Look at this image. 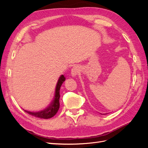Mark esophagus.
I'll use <instances>...</instances> for the list:
<instances>
[{
  "label": "esophagus",
  "mask_w": 148,
  "mask_h": 148,
  "mask_svg": "<svg viewBox=\"0 0 148 148\" xmlns=\"http://www.w3.org/2000/svg\"><path fill=\"white\" fill-rule=\"evenodd\" d=\"M78 73H79V69L78 68H77V67L75 66L71 69V76H73V77H75V76L77 75Z\"/></svg>",
  "instance_id": "34e87169"
}]
</instances>
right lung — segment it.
<instances>
[{
    "label": "right lung",
    "instance_id": "right-lung-1",
    "mask_svg": "<svg viewBox=\"0 0 148 148\" xmlns=\"http://www.w3.org/2000/svg\"><path fill=\"white\" fill-rule=\"evenodd\" d=\"M65 81V78L64 76L62 75H61L59 80H58L56 88V91H55V96L54 97L51 103V104L49 105L46 109L44 110L38 112H30L24 110L25 112L28 114L33 116L36 118L39 119H47L52 118L54 116L57 112L59 110V107H60V102H59V99H60V89L62 86V83Z\"/></svg>",
    "mask_w": 148,
    "mask_h": 148
}]
</instances>
